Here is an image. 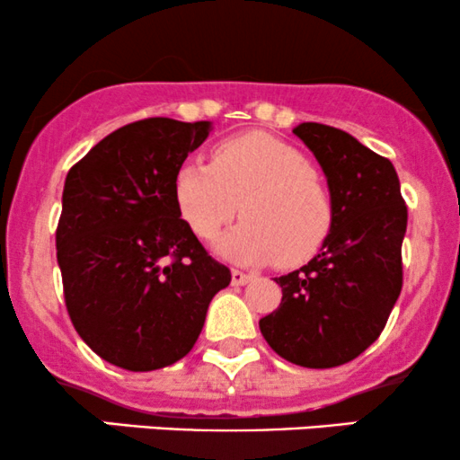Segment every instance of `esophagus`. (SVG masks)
Instances as JSON below:
<instances>
[{
    "instance_id": "1",
    "label": "esophagus",
    "mask_w": 460,
    "mask_h": 460,
    "mask_svg": "<svg viewBox=\"0 0 460 460\" xmlns=\"http://www.w3.org/2000/svg\"><path fill=\"white\" fill-rule=\"evenodd\" d=\"M251 281H252V274H246V272H242V270L231 272V283H234V285H246V283H251Z\"/></svg>"
}]
</instances>
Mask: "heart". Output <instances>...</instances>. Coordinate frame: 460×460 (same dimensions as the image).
I'll return each instance as SVG.
<instances>
[{"label":"heart","instance_id":"1","mask_svg":"<svg viewBox=\"0 0 460 460\" xmlns=\"http://www.w3.org/2000/svg\"><path fill=\"white\" fill-rule=\"evenodd\" d=\"M175 200L200 240H212L237 209L244 214L216 242V252L240 266L307 261L332 225L331 197L311 162L263 131L218 142L212 162H183L175 175Z\"/></svg>","mask_w":460,"mask_h":460}]
</instances>
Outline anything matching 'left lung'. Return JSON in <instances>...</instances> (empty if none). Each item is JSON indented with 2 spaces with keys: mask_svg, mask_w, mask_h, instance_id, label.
I'll list each match as a JSON object with an SVG mask.
<instances>
[{
  "mask_svg": "<svg viewBox=\"0 0 460 460\" xmlns=\"http://www.w3.org/2000/svg\"><path fill=\"white\" fill-rule=\"evenodd\" d=\"M294 134L324 172L332 225L307 266L274 279L283 298L260 329L285 361L324 369L361 355L387 324L402 289L406 205L394 164L350 134L320 123Z\"/></svg>",
  "mask_w": 460,
  "mask_h": 460,
  "instance_id": "8db88e82",
  "label": "left lung"
}]
</instances>
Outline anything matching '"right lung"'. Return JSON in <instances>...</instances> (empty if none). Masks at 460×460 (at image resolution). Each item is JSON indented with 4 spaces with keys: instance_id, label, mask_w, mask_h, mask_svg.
<instances>
[{
    "instance_id": "add662e5",
    "label": "right lung",
    "mask_w": 460,
    "mask_h": 460,
    "mask_svg": "<svg viewBox=\"0 0 460 460\" xmlns=\"http://www.w3.org/2000/svg\"><path fill=\"white\" fill-rule=\"evenodd\" d=\"M209 120L145 119L112 131L68 171L56 231L73 326L99 357L151 372L192 350L231 281L175 200V175Z\"/></svg>"
}]
</instances>
